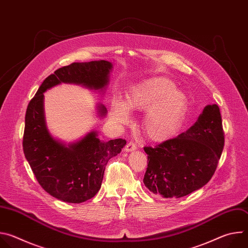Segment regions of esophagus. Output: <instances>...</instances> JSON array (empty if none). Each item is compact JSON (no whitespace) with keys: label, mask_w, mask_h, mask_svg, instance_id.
Wrapping results in <instances>:
<instances>
[{"label":"esophagus","mask_w":248,"mask_h":248,"mask_svg":"<svg viewBox=\"0 0 248 248\" xmlns=\"http://www.w3.org/2000/svg\"><path fill=\"white\" fill-rule=\"evenodd\" d=\"M135 149H136V144L134 142H132V141H129V142H127V144L125 145V148H124V150L126 152H131Z\"/></svg>","instance_id":"1"}]
</instances>
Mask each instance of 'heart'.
Instances as JSON below:
<instances>
[{"label":"heart","mask_w":248,"mask_h":248,"mask_svg":"<svg viewBox=\"0 0 248 248\" xmlns=\"http://www.w3.org/2000/svg\"><path fill=\"white\" fill-rule=\"evenodd\" d=\"M130 110L147 111L143 120L145 134L154 141H165L179 129L186 111V96L175 90V85L164 78H154L136 84L127 94L125 105L118 100L113 117L125 123Z\"/></svg>","instance_id":"b5f03b06"}]
</instances>
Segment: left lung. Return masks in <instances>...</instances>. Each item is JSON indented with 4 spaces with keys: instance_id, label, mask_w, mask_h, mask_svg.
Here are the masks:
<instances>
[{
    "instance_id": "8db88e82",
    "label": "left lung",
    "mask_w": 248,
    "mask_h": 248,
    "mask_svg": "<svg viewBox=\"0 0 248 248\" xmlns=\"http://www.w3.org/2000/svg\"><path fill=\"white\" fill-rule=\"evenodd\" d=\"M225 144L220 109L204 108L197 122L178 137L145 146L148 167L143 183L154 194L180 198L204 186L217 169Z\"/></svg>"
}]
</instances>
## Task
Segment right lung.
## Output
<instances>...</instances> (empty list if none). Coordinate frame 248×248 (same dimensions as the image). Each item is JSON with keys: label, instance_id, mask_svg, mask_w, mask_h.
<instances>
[{"label": "right lung", "instance_id": "obj_1", "mask_svg": "<svg viewBox=\"0 0 248 248\" xmlns=\"http://www.w3.org/2000/svg\"><path fill=\"white\" fill-rule=\"evenodd\" d=\"M112 63L107 61L73 62L55 70L30 100L25 114L22 140L24 156L42 188L67 203H81L99 191L106 165L121 153L125 139L103 142L95 131L80 141L65 146L49 133L44 117V92L62 82L103 89L108 83ZM99 113H107L100 105Z\"/></svg>", "mask_w": 248, "mask_h": 248}]
</instances>
